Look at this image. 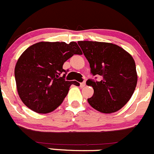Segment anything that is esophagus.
<instances>
[{"label":"esophagus","mask_w":154,"mask_h":154,"mask_svg":"<svg viewBox=\"0 0 154 154\" xmlns=\"http://www.w3.org/2000/svg\"><path fill=\"white\" fill-rule=\"evenodd\" d=\"M85 85H86L85 82H83L80 83V87H81V88H83V87H85Z\"/></svg>","instance_id":"esophagus-1"}]
</instances>
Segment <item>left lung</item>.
Returning a JSON list of instances; mask_svg holds the SVG:
<instances>
[{"label": "left lung", "mask_w": 154, "mask_h": 154, "mask_svg": "<svg viewBox=\"0 0 154 154\" xmlns=\"http://www.w3.org/2000/svg\"><path fill=\"white\" fill-rule=\"evenodd\" d=\"M89 62L93 75L99 82L88 79L94 94L89 104L103 113H112L123 107L132 96L137 82L135 63L130 54L112 43L81 41L78 42Z\"/></svg>", "instance_id": "8db88e82"}]
</instances>
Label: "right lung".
Wrapping results in <instances>:
<instances>
[{
  "instance_id": "1",
  "label": "right lung",
  "mask_w": 154,
  "mask_h": 154,
  "mask_svg": "<svg viewBox=\"0 0 154 154\" xmlns=\"http://www.w3.org/2000/svg\"><path fill=\"white\" fill-rule=\"evenodd\" d=\"M82 54L74 42H42L28 48L17 60L14 72L17 91L23 103L38 113L57 109L71 85H79L75 81H66L67 72L63 65L74 54Z\"/></svg>"
}]
</instances>
